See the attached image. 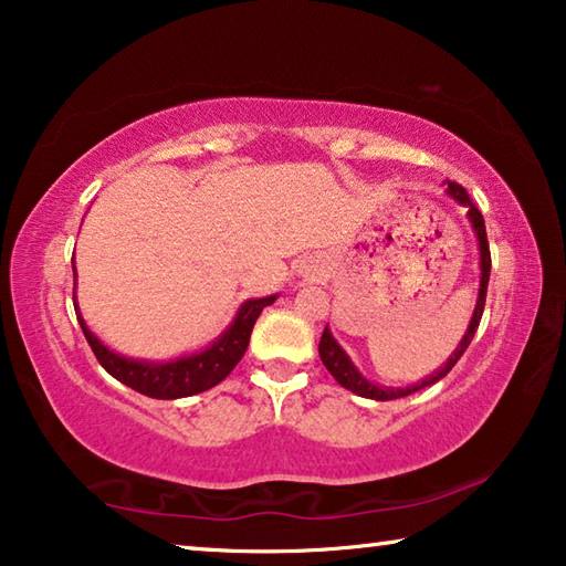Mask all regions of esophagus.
I'll return each mask as SVG.
<instances>
[{
	"label": "esophagus",
	"mask_w": 566,
	"mask_h": 566,
	"mask_svg": "<svg viewBox=\"0 0 566 566\" xmlns=\"http://www.w3.org/2000/svg\"><path fill=\"white\" fill-rule=\"evenodd\" d=\"M304 276H310V280H317V266H314V264H310V266H302V270H300Z\"/></svg>",
	"instance_id": "34e87169"
}]
</instances>
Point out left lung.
Returning a JSON list of instances; mask_svg holds the SVG:
<instances>
[{
    "label": "left lung",
    "mask_w": 566,
    "mask_h": 566,
    "mask_svg": "<svg viewBox=\"0 0 566 566\" xmlns=\"http://www.w3.org/2000/svg\"><path fill=\"white\" fill-rule=\"evenodd\" d=\"M447 195L452 197V199H457V202L462 205V207H467L469 224H472L474 237H476V242H479V270H482V276H479V294H476L472 322H469V327L464 332L462 342H459V347L452 354H449V359L444 361V367H439L434 375H429V377H424L421 381H417V385H409V387H381V385H375V381H369L357 367H354V361L349 359V354L339 347L337 339H334L332 329L324 327L322 339H319V357L324 361V367L329 369V375L337 379L344 389L354 391V395L367 397V399H377V401H389V399H401V397L415 395V391L424 389V387H432L434 381H439L442 377H447L449 371H452V367L459 361V357H462L469 344H472V339H474V332L479 327V322H482V312H484V302H486V284H490V270H492L490 242H486L484 217L474 207L472 199H469L467 189L462 185H457V181H447Z\"/></svg>",
    "instance_id": "left-lung-1"
}]
</instances>
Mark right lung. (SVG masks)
Masks as SVG:
<instances>
[{
  "label": "right lung",
  "mask_w": 566,
  "mask_h": 566,
  "mask_svg": "<svg viewBox=\"0 0 566 566\" xmlns=\"http://www.w3.org/2000/svg\"><path fill=\"white\" fill-rule=\"evenodd\" d=\"M74 270V282H76V266ZM280 294L262 296V300H247L239 306L234 319L229 327L219 334V337L209 344V347L199 349L195 354H185V357L157 361V359H134L124 357V354L112 352L107 344H104L97 334H94L87 322L82 319L80 306H76L74 296V310L76 319H80V327L87 337L94 357L102 364L104 369L109 371L114 379H119L122 385L132 387L139 395L151 397V399H181L199 395V391H207L217 387L229 371L237 367V361L244 357L249 347V337H252L254 322L260 317L264 306L274 304Z\"/></svg>",
  "instance_id": "obj_1"
}]
</instances>
